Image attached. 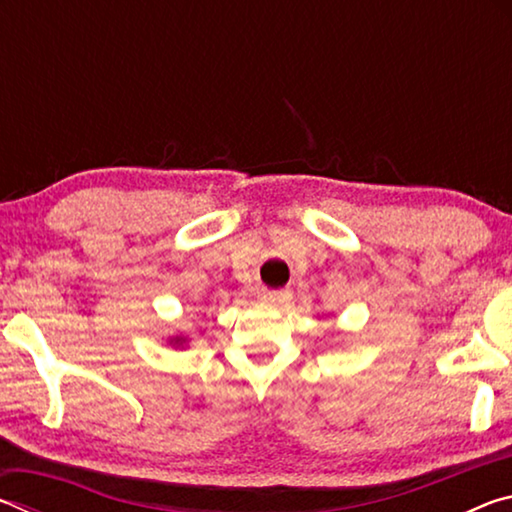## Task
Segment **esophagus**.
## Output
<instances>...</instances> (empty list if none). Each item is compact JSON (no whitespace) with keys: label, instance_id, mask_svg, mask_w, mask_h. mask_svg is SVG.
<instances>
[{"label":"esophagus","instance_id":"obj_1","mask_svg":"<svg viewBox=\"0 0 512 512\" xmlns=\"http://www.w3.org/2000/svg\"><path fill=\"white\" fill-rule=\"evenodd\" d=\"M262 300L271 302V305H282V302L291 300V291L289 289H264Z\"/></svg>","mask_w":512,"mask_h":512}]
</instances>
